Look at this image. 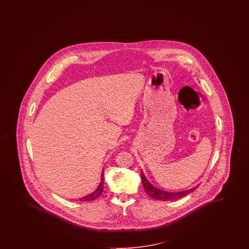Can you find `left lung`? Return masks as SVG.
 Listing matches in <instances>:
<instances>
[{"instance_id": "8db88e82", "label": "left lung", "mask_w": 249, "mask_h": 249, "mask_svg": "<svg viewBox=\"0 0 249 249\" xmlns=\"http://www.w3.org/2000/svg\"><path fill=\"white\" fill-rule=\"evenodd\" d=\"M141 178H142L144 191L146 192V194L148 196H151V198H153L155 200H159V201H172V200L180 199L181 197L191 194L192 192H194L198 187V185H196V187H194V188L188 189V190L181 191V192L173 193V192L163 191V190H160V189L156 188L155 186H153L151 182L148 181V179L144 175L142 171V174H141Z\"/></svg>"}]
</instances>
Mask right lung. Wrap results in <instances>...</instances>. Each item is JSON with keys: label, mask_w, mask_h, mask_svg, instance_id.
Listing matches in <instances>:
<instances>
[{"label": "right lung", "mask_w": 249, "mask_h": 249, "mask_svg": "<svg viewBox=\"0 0 249 249\" xmlns=\"http://www.w3.org/2000/svg\"><path fill=\"white\" fill-rule=\"evenodd\" d=\"M103 187H104V172L102 171L101 173V178H100V182L98 184V188L96 189L93 193H91L88 196H84L82 198H79L80 201L82 202H89V201H93L96 200L99 196H101L103 192Z\"/></svg>", "instance_id": "right-lung-1"}]
</instances>
